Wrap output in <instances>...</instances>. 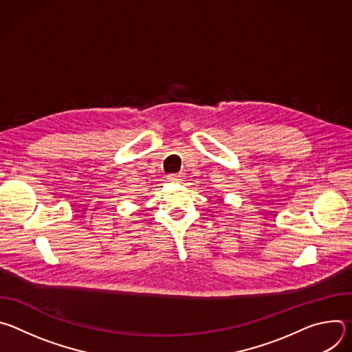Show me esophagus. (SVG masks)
<instances>
[{
	"mask_svg": "<svg viewBox=\"0 0 352 352\" xmlns=\"http://www.w3.org/2000/svg\"><path fill=\"white\" fill-rule=\"evenodd\" d=\"M167 179H168L170 182L179 184V182L184 181V175H182V174H170V175H167Z\"/></svg>",
	"mask_w": 352,
	"mask_h": 352,
	"instance_id": "obj_1",
	"label": "esophagus"
}]
</instances>
